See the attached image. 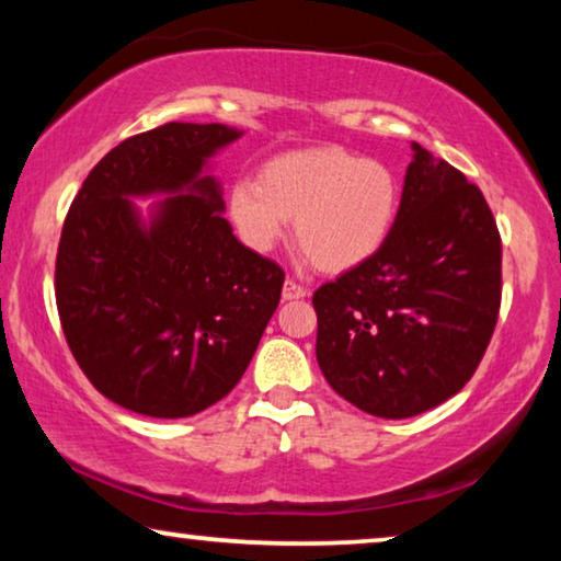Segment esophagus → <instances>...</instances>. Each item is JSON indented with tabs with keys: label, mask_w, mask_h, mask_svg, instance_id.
Listing matches in <instances>:
<instances>
[{
	"label": "esophagus",
	"mask_w": 561,
	"mask_h": 561,
	"mask_svg": "<svg viewBox=\"0 0 561 561\" xmlns=\"http://www.w3.org/2000/svg\"><path fill=\"white\" fill-rule=\"evenodd\" d=\"M309 290H306L301 283H296L294 278H286V283H283V298L286 301H294V298H304Z\"/></svg>",
	"instance_id": "obj_1"
}]
</instances>
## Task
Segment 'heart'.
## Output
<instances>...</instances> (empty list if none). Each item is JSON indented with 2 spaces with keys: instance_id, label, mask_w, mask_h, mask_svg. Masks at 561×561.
<instances>
[{
  "instance_id": "1",
  "label": "heart",
  "mask_w": 561,
  "mask_h": 561,
  "mask_svg": "<svg viewBox=\"0 0 561 561\" xmlns=\"http://www.w3.org/2000/svg\"><path fill=\"white\" fill-rule=\"evenodd\" d=\"M398 211V181L386 163L340 148L294 150L227 191V217L255 252L280 242L286 221L321 271H350L382 248Z\"/></svg>"
}]
</instances>
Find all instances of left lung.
<instances>
[{
	"mask_svg": "<svg viewBox=\"0 0 561 561\" xmlns=\"http://www.w3.org/2000/svg\"><path fill=\"white\" fill-rule=\"evenodd\" d=\"M382 248L313 294L329 386L380 419L419 416L465 388L501 311V234L482 191L411 145Z\"/></svg>",
	"mask_w": 561,
	"mask_h": 561,
	"instance_id": "1",
	"label": "left lung"
}]
</instances>
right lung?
<instances>
[{"mask_svg":"<svg viewBox=\"0 0 561 561\" xmlns=\"http://www.w3.org/2000/svg\"><path fill=\"white\" fill-rule=\"evenodd\" d=\"M242 133L168 122L94 165L60 232L56 304L99 393L152 419L209 409L248 370L283 267L237 240L206 163ZM165 195L145 222L133 197Z\"/></svg>","mask_w":561,"mask_h":561,"instance_id":"obj_1","label":"right lung"}]
</instances>
